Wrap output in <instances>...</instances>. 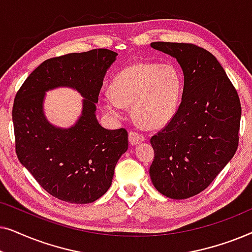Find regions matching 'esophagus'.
Wrapping results in <instances>:
<instances>
[{"label":"esophagus","mask_w":252,"mask_h":252,"mask_svg":"<svg viewBox=\"0 0 252 252\" xmlns=\"http://www.w3.org/2000/svg\"><path fill=\"white\" fill-rule=\"evenodd\" d=\"M128 139L129 143L135 146V144H139L142 142V141H144V135L139 132H136V130H130L128 134Z\"/></svg>","instance_id":"obj_1"}]
</instances>
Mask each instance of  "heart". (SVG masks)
I'll use <instances>...</instances> for the list:
<instances>
[{
    "mask_svg": "<svg viewBox=\"0 0 252 252\" xmlns=\"http://www.w3.org/2000/svg\"><path fill=\"white\" fill-rule=\"evenodd\" d=\"M111 94L103 96L106 111L118 117L123 106L132 105L141 126L158 128L174 116L180 99V72L172 64L139 62L120 70L111 82Z\"/></svg>",
    "mask_w": 252,
    "mask_h": 252,
    "instance_id": "1",
    "label": "heart"
}]
</instances>
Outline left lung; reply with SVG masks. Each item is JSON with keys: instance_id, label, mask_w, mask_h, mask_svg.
<instances>
[{"instance_id": "1", "label": "left lung", "mask_w": 252, "mask_h": 252, "mask_svg": "<svg viewBox=\"0 0 252 252\" xmlns=\"http://www.w3.org/2000/svg\"><path fill=\"white\" fill-rule=\"evenodd\" d=\"M177 58L185 75L177 112L150 139V177L160 194L185 199L215 180L239 146L241 102L217 58L194 43L153 42Z\"/></svg>"}]
</instances>
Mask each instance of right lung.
<instances>
[{"label": "right lung", "mask_w": 252, "mask_h": 252, "mask_svg": "<svg viewBox=\"0 0 252 252\" xmlns=\"http://www.w3.org/2000/svg\"><path fill=\"white\" fill-rule=\"evenodd\" d=\"M117 53L93 49L66 54L41 63L17 92L12 106L16 154L47 192L61 201L87 204L106 192L117 161L128 149L125 128L106 129L95 116L106 70ZM58 85L84 96L78 123L62 130L44 118V92Z\"/></svg>", "instance_id": "right-lung-1"}]
</instances>
